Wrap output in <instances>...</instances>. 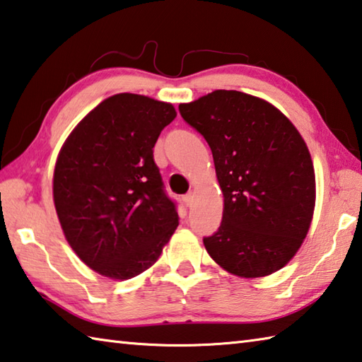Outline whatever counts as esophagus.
Listing matches in <instances>:
<instances>
[{"label": "esophagus", "instance_id": "obj_1", "mask_svg": "<svg viewBox=\"0 0 362 362\" xmlns=\"http://www.w3.org/2000/svg\"><path fill=\"white\" fill-rule=\"evenodd\" d=\"M183 202H185L187 204V206L189 207V206H192V204H193V193H187L185 196H183Z\"/></svg>", "mask_w": 362, "mask_h": 362}]
</instances>
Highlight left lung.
Instances as JSON below:
<instances>
[{
  "label": "left lung",
  "mask_w": 362,
  "mask_h": 362,
  "mask_svg": "<svg viewBox=\"0 0 362 362\" xmlns=\"http://www.w3.org/2000/svg\"><path fill=\"white\" fill-rule=\"evenodd\" d=\"M207 141L225 198L218 231L204 238L225 271L264 277L298 252L315 209V170L304 139L277 107L235 90L180 104Z\"/></svg>",
  "instance_id": "left-lung-1"
}]
</instances>
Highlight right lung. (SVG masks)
Listing matches in <instances>:
<instances>
[{
	"label": "right lung",
	"mask_w": 362,
	"mask_h": 362,
	"mask_svg": "<svg viewBox=\"0 0 362 362\" xmlns=\"http://www.w3.org/2000/svg\"><path fill=\"white\" fill-rule=\"evenodd\" d=\"M173 104L118 93L77 124L60 150L54 202L64 238L104 277L128 280L160 258L179 226L153 147Z\"/></svg>",
	"instance_id": "1"
}]
</instances>
